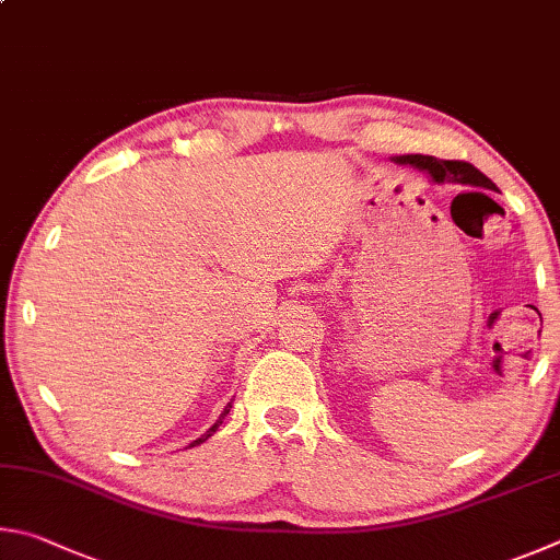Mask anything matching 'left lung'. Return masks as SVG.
Listing matches in <instances>:
<instances>
[{
    "instance_id": "1",
    "label": "left lung",
    "mask_w": 560,
    "mask_h": 560,
    "mask_svg": "<svg viewBox=\"0 0 560 560\" xmlns=\"http://www.w3.org/2000/svg\"><path fill=\"white\" fill-rule=\"evenodd\" d=\"M400 164H413L416 170L428 172L433 179L440 182H459L469 186H485V189H494V182L477 170L475 164L463 160H438V156L428 154H404L396 156Z\"/></svg>"
}]
</instances>
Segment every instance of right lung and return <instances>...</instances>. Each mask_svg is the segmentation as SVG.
<instances>
[{"instance_id":"add662e5","label":"right lung","mask_w":560,"mask_h":560,"mask_svg":"<svg viewBox=\"0 0 560 560\" xmlns=\"http://www.w3.org/2000/svg\"><path fill=\"white\" fill-rule=\"evenodd\" d=\"M229 410H231V404H229V406H225V408H223V413H221V418H219V420H215V423H213V425H211V428H209V430H206V435H201V438H199V440H194V443H191V445H189V447H194V445H201V443H203V440H209V438H211V435H213V433H215V430H219V425H221V423H223V418H225V416H229Z\"/></svg>"}]
</instances>
